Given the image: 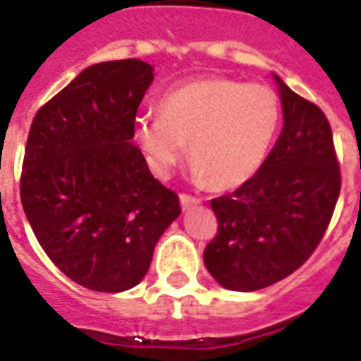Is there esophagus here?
I'll return each mask as SVG.
<instances>
[{
  "label": "esophagus",
  "mask_w": 361,
  "mask_h": 361,
  "mask_svg": "<svg viewBox=\"0 0 361 361\" xmlns=\"http://www.w3.org/2000/svg\"><path fill=\"white\" fill-rule=\"evenodd\" d=\"M180 203H181V209H183V211H188V209H191V207H195V204L201 203V199H199V197L188 195V193H181Z\"/></svg>",
  "instance_id": "34e87169"
}]
</instances>
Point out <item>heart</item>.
I'll return each instance as SVG.
<instances>
[{"mask_svg":"<svg viewBox=\"0 0 361 361\" xmlns=\"http://www.w3.org/2000/svg\"><path fill=\"white\" fill-rule=\"evenodd\" d=\"M279 126L280 100L269 85L211 77L168 90L158 118L137 121L135 139L160 176L172 172L189 145L197 180L234 189L259 172Z\"/></svg>","mask_w":361,"mask_h":361,"instance_id":"1","label":"heart"}]
</instances>
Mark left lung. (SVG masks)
I'll list each match as a JSON object with an SVG mask.
<instances>
[{
	"label": "left lung",
	"mask_w": 361,
	"mask_h": 361,
	"mask_svg": "<svg viewBox=\"0 0 361 361\" xmlns=\"http://www.w3.org/2000/svg\"><path fill=\"white\" fill-rule=\"evenodd\" d=\"M274 79L284 114L276 145L250 181L211 201L219 230L204 265L228 290L253 292L298 271L323 240L341 193L329 119Z\"/></svg>",
	"instance_id": "8db88e82"
}]
</instances>
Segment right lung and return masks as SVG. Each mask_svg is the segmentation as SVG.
I'll use <instances>...</instances> for the list:
<instances>
[{
    "mask_svg": "<svg viewBox=\"0 0 361 361\" xmlns=\"http://www.w3.org/2000/svg\"><path fill=\"white\" fill-rule=\"evenodd\" d=\"M152 79L141 59L87 67L36 111L28 131L25 214L51 263L96 292L137 286L181 212L178 193L131 142Z\"/></svg>",
    "mask_w": 361,
    "mask_h": 361,
    "instance_id": "1",
    "label": "right lung"
}]
</instances>
